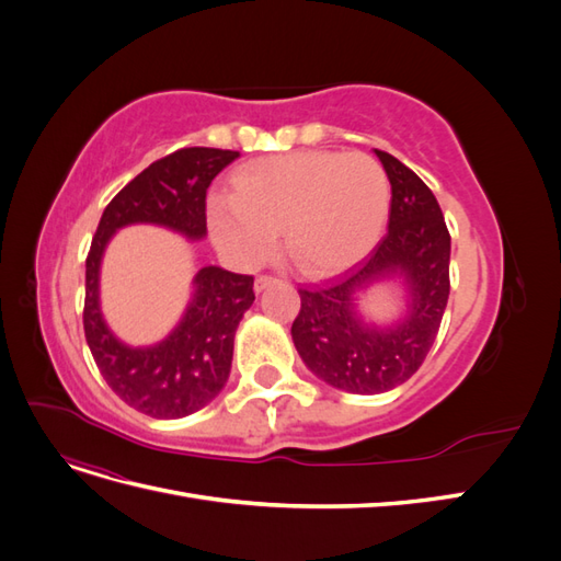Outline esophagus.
Wrapping results in <instances>:
<instances>
[{"instance_id":"1","label":"esophagus","mask_w":561,"mask_h":561,"mask_svg":"<svg viewBox=\"0 0 561 561\" xmlns=\"http://www.w3.org/2000/svg\"><path fill=\"white\" fill-rule=\"evenodd\" d=\"M278 278L276 276H268V274H262V276H257L254 278V290L257 293H262V290H266V287L271 285V283H276Z\"/></svg>"}]
</instances>
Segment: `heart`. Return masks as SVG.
<instances>
[{"instance_id":"b5f03b06","label":"heart","mask_w":561,"mask_h":561,"mask_svg":"<svg viewBox=\"0 0 561 561\" xmlns=\"http://www.w3.org/2000/svg\"><path fill=\"white\" fill-rule=\"evenodd\" d=\"M388 175L365 151H295L257 159L210 203L217 245L262 262L283 229L285 250L307 274L346 268L377 243L388 213Z\"/></svg>"}]
</instances>
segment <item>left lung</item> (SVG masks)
<instances>
[{
    "label": "left lung",
    "instance_id": "left-lung-1",
    "mask_svg": "<svg viewBox=\"0 0 561 561\" xmlns=\"http://www.w3.org/2000/svg\"><path fill=\"white\" fill-rule=\"evenodd\" d=\"M390 180L388 231L365 260L325 283L299 287L295 346L316 375L351 393L375 396L410 379L426 360L449 299L451 236L437 198L414 171L375 149ZM390 273H402L411 313L390 331L365 329L352 295Z\"/></svg>",
    "mask_w": 561,
    "mask_h": 561
}]
</instances>
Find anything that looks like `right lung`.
<instances>
[{
  "label": "right lung",
  "mask_w": 561,
  "mask_h": 561,
  "mask_svg": "<svg viewBox=\"0 0 561 561\" xmlns=\"http://www.w3.org/2000/svg\"><path fill=\"white\" fill-rule=\"evenodd\" d=\"M239 151L184 147L133 178L100 217L87 257V334L100 375L133 410L154 419H180L222 390L233 358V334L254 301V278L219 266L196 274L194 299L175 332L149 348H130L107 330L98 307V268L110 236L126 225L171 227L190 239L206 233V194L215 175Z\"/></svg>",
  "instance_id": "obj_1"
}]
</instances>
